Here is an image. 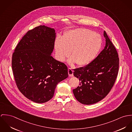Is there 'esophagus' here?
Here are the masks:
<instances>
[{
  "mask_svg": "<svg viewBox=\"0 0 132 132\" xmlns=\"http://www.w3.org/2000/svg\"><path fill=\"white\" fill-rule=\"evenodd\" d=\"M68 74H69V76H73V70H72L71 68H68Z\"/></svg>",
  "mask_w": 132,
  "mask_h": 132,
  "instance_id": "1",
  "label": "esophagus"
}]
</instances>
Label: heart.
Instances as JSON below:
<instances>
[{
    "mask_svg": "<svg viewBox=\"0 0 132 132\" xmlns=\"http://www.w3.org/2000/svg\"><path fill=\"white\" fill-rule=\"evenodd\" d=\"M102 44L101 36L94 31L84 28L66 32L62 39L57 37L55 47L58 58L64 61L71 52V62L85 66L96 57Z\"/></svg>",
    "mask_w": 132,
    "mask_h": 132,
    "instance_id": "obj_1",
    "label": "heart"
}]
</instances>
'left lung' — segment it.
<instances>
[{
    "label": "left lung",
    "instance_id": "left-lung-1",
    "mask_svg": "<svg viewBox=\"0 0 132 132\" xmlns=\"http://www.w3.org/2000/svg\"><path fill=\"white\" fill-rule=\"evenodd\" d=\"M106 44L104 49L91 63L84 67L74 69L73 75L79 79V86L73 89L76 99L85 105L102 100L113 86L119 68L116 48L105 31Z\"/></svg>",
    "mask_w": 132,
    "mask_h": 132
}]
</instances>
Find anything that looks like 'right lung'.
Returning <instances> with one entry per match:
<instances>
[{
    "label": "right lung",
    "instance_id": "add662e5",
    "mask_svg": "<svg viewBox=\"0 0 132 132\" xmlns=\"http://www.w3.org/2000/svg\"><path fill=\"white\" fill-rule=\"evenodd\" d=\"M54 28L40 25L28 31L16 46L12 66L17 87L31 101H48L57 85L68 76V68L52 56Z\"/></svg>",
    "mask_w": 132,
    "mask_h": 132
}]
</instances>
